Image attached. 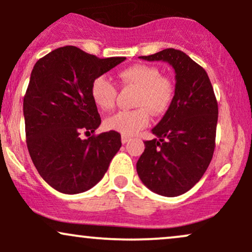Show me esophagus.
Returning a JSON list of instances; mask_svg holds the SVG:
<instances>
[{
	"label": "esophagus",
	"mask_w": 252,
	"mask_h": 252,
	"mask_svg": "<svg viewBox=\"0 0 252 252\" xmlns=\"http://www.w3.org/2000/svg\"><path fill=\"white\" fill-rule=\"evenodd\" d=\"M129 141H130V137H128V136H126V135H122V143L123 144L128 143Z\"/></svg>",
	"instance_id": "34e87169"
}]
</instances>
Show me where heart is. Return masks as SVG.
Here are the masks:
<instances>
[{
  "mask_svg": "<svg viewBox=\"0 0 252 252\" xmlns=\"http://www.w3.org/2000/svg\"><path fill=\"white\" fill-rule=\"evenodd\" d=\"M124 85L137 89L135 105L140 108L129 111H120L105 120V128L131 136L149 123V112L155 116L162 115L172 105L175 94L174 83L161 76L158 67L137 63L120 72ZM91 98L97 108L109 111L115 106L117 89L105 76L94 78L91 84Z\"/></svg>",
  "mask_w": 252,
  "mask_h": 252,
  "instance_id": "obj_1",
  "label": "heart"
}]
</instances>
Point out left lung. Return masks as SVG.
Instances as JSON below:
<instances>
[{
    "instance_id": "obj_1",
    "label": "left lung",
    "mask_w": 252,
    "mask_h": 252,
    "mask_svg": "<svg viewBox=\"0 0 252 252\" xmlns=\"http://www.w3.org/2000/svg\"><path fill=\"white\" fill-rule=\"evenodd\" d=\"M138 58L168 63L175 71V94L152 130L156 138L144 142L137 174L156 194L181 195L200 180L212 160L218 122L215 91L206 71L184 52L167 48Z\"/></svg>"
}]
</instances>
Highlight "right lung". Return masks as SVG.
<instances>
[{
    "instance_id": "obj_1",
    "label": "right lung",
    "mask_w": 252,
    "mask_h": 252,
    "mask_svg": "<svg viewBox=\"0 0 252 252\" xmlns=\"http://www.w3.org/2000/svg\"><path fill=\"white\" fill-rule=\"evenodd\" d=\"M126 60L99 59L74 46H63L39 59L24 98L26 140L41 178L65 194L85 192L102 180L122 142L110 130L91 137L100 126L91 84Z\"/></svg>"
}]
</instances>
